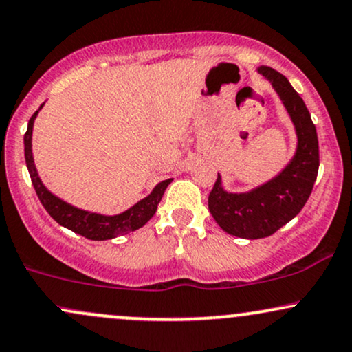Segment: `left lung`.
Masks as SVG:
<instances>
[{
	"label": "left lung",
	"mask_w": 352,
	"mask_h": 352,
	"mask_svg": "<svg viewBox=\"0 0 352 352\" xmlns=\"http://www.w3.org/2000/svg\"><path fill=\"white\" fill-rule=\"evenodd\" d=\"M272 84L296 132V151L273 179L248 192H228L220 173L208 195V210L228 235L258 240L292 221L308 201L318 177V134L305 100L289 80L268 66L256 69Z\"/></svg>",
	"instance_id": "8db88e82"
}]
</instances>
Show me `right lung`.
<instances>
[{
  "instance_id": "add662e5",
  "label": "right lung",
  "mask_w": 352,
  "mask_h": 352,
  "mask_svg": "<svg viewBox=\"0 0 352 352\" xmlns=\"http://www.w3.org/2000/svg\"><path fill=\"white\" fill-rule=\"evenodd\" d=\"M43 106L44 104H41V107L34 112L33 117L30 119V124H28L26 135H24V159H26L28 172H30L31 182H33L36 193H38V199L41 200L46 212L58 221L60 227L94 241L111 240V238L127 235V233L142 228L155 215L157 205L162 200L165 188L168 187L172 179L157 184L145 199L139 200L131 208H127L122 213H117V215H104V213L89 212V210L78 208L74 205L67 204L66 200L59 199L58 195H54V193L46 188V185L39 179L38 170H36L33 144L31 142H33L34 120Z\"/></svg>"
}]
</instances>
